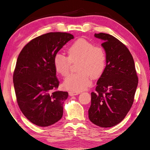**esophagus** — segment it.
<instances>
[{
  "label": "esophagus",
  "mask_w": 150,
  "mask_h": 150,
  "mask_svg": "<svg viewBox=\"0 0 150 150\" xmlns=\"http://www.w3.org/2000/svg\"><path fill=\"white\" fill-rule=\"evenodd\" d=\"M68 93H69V95H70V96H74V95H79V93H80V92H75V91H69Z\"/></svg>",
  "instance_id": "34e87169"
}]
</instances>
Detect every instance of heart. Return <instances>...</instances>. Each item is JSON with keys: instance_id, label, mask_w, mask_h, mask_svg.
<instances>
[{"instance_id": "heart-1", "label": "heart", "mask_w": 150, "mask_h": 150, "mask_svg": "<svg viewBox=\"0 0 150 150\" xmlns=\"http://www.w3.org/2000/svg\"><path fill=\"white\" fill-rule=\"evenodd\" d=\"M107 53L104 47L93 42L80 39L75 41L68 49V57L56 53L53 58L55 71L62 77L68 74L71 63L79 61V73L69 75L63 82L66 90L75 92L83 91L91 84L93 77L97 79L103 74L107 65Z\"/></svg>"}]
</instances>
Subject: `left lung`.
Segmentation results:
<instances>
[{"mask_svg": "<svg viewBox=\"0 0 150 150\" xmlns=\"http://www.w3.org/2000/svg\"><path fill=\"white\" fill-rule=\"evenodd\" d=\"M103 40L107 53V65L97 81L96 92H91L88 115L91 122L110 128L122 121L133 105L138 76L131 53L124 44L111 35L95 33Z\"/></svg>", "mask_w": 150, "mask_h": 150, "instance_id": "1", "label": "left lung"}]
</instances>
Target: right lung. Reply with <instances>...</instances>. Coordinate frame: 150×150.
Listing matches in <instances>:
<instances>
[{
    "label": "right lung",
    "instance_id": "add662e5",
    "mask_svg": "<svg viewBox=\"0 0 150 150\" xmlns=\"http://www.w3.org/2000/svg\"><path fill=\"white\" fill-rule=\"evenodd\" d=\"M73 38L66 32L43 34L30 41L19 53L13 75L17 102L24 115L37 126H49L62 117L68 93L57 90L60 82L53 58Z\"/></svg>",
    "mask_w": 150,
    "mask_h": 150
}]
</instances>
